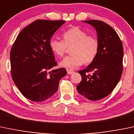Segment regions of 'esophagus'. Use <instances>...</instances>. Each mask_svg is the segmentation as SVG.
<instances>
[{
  "mask_svg": "<svg viewBox=\"0 0 134 134\" xmlns=\"http://www.w3.org/2000/svg\"><path fill=\"white\" fill-rule=\"evenodd\" d=\"M74 71L73 70H67V73L68 74H73V73H74Z\"/></svg>",
  "mask_w": 134,
  "mask_h": 134,
  "instance_id": "34e87169",
  "label": "esophagus"
}]
</instances>
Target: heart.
Here are the masks:
<instances>
[{"mask_svg":"<svg viewBox=\"0 0 134 134\" xmlns=\"http://www.w3.org/2000/svg\"><path fill=\"white\" fill-rule=\"evenodd\" d=\"M63 40L52 38L49 41L51 51L57 56L62 57L71 48V55L64 58L60 66L68 70H73L83 64H90L97 56L99 43L97 38L88 35L79 27L75 26L64 31Z\"/></svg>","mask_w":134,"mask_h":134,"instance_id":"b5f03b06","label":"heart"}]
</instances>
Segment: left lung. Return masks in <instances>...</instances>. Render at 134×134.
<instances>
[{
    "mask_svg": "<svg viewBox=\"0 0 134 134\" xmlns=\"http://www.w3.org/2000/svg\"><path fill=\"white\" fill-rule=\"evenodd\" d=\"M83 21L96 30L99 48L95 59L86 69L79 71L82 81L76 88L85 98L97 100L111 94L121 79L124 48L118 35L107 23L99 20Z\"/></svg>",
    "mask_w": 134,
    "mask_h": 134,
    "instance_id": "left-lung-1",
    "label": "left lung"
}]
</instances>
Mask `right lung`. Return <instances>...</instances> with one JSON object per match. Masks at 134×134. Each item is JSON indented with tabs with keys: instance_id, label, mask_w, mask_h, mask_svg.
<instances>
[{
	"instance_id": "obj_1",
	"label": "right lung",
	"mask_w": 134,
	"mask_h": 134,
	"mask_svg": "<svg viewBox=\"0 0 134 134\" xmlns=\"http://www.w3.org/2000/svg\"><path fill=\"white\" fill-rule=\"evenodd\" d=\"M64 20L37 19L23 29L10 52V73L15 85L28 99L40 102L56 92L65 68L57 65L49 41Z\"/></svg>"
}]
</instances>
